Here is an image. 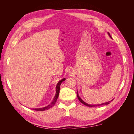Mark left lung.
<instances>
[{"mask_svg": "<svg viewBox=\"0 0 134 134\" xmlns=\"http://www.w3.org/2000/svg\"><path fill=\"white\" fill-rule=\"evenodd\" d=\"M109 34V36H110V37L111 38V35H110V34H109V33H108ZM77 97H78V99H79V100L82 103V104H84L85 105H86V106H87V107H98V106H100V105H108L111 101H112L113 100H112L111 101H109V102H107V103H103V104H98V105H90V104H87V103H86L85 102H84L81 98L79 97V95H78V92H77Z\"/></svg>", "mask_w": 134, "mask_h": 134, "instance_id": "obj_1", "label": "left lung"}]
</instances>
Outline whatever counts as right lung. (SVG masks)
<instances>
[{
    "instance_id": "right-lung-1",
    "label": "right lung",
    "mask_w": 134,
    "mask_h": 134,
    "mask_svg": "<svg viewBox=\"0 0 134 134\" xmlns=\"http://www.w3.org/2000/svg\"><path fill=\"white\" fill-rule=\"evenodd\" d=\"M65 78L63 79L62 80H61L57 84V85H56V94H55V97L53 99V100L52 101V102L49 104V105H48L47 107H44V108H38V109H33L32 110H36V111H44V110H48V109H49L50 108H51L52 107H53L54 105H55L56 100H57L58 99V98L59 97V92H60V85L61 83L63 81L65 80Z\"/></svg>"
}]
</instances>
